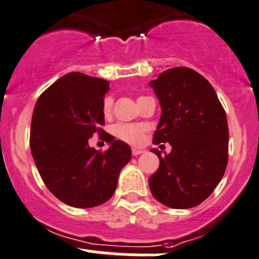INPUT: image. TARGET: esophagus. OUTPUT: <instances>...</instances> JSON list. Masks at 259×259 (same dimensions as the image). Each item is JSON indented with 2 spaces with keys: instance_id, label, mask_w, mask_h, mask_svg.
<instances>
[{
  "instance_id": "obj_1",
  "label": "esophagus",
  "mask_w": 259,
  "mask_h": 259,
  "mask_svg": "<svg viewBox=\"0 0 259 259\" xmlns=\"http://www.w3.org/2000/svg\"><path fill=\"white\" fill-rule=\"evenodd\" d=\"M145 152V150H143V148H138V147H133L132 148V155L133 156H138V155H141V153H143Z\"/></svg>"
}]
</instances>
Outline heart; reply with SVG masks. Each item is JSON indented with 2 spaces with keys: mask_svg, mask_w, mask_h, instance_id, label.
<instances>
[{
  "mask_svg": "<svg viewBox=\"0 0 259 259\" xmlns=\"http://www.w3.org/2000/svg\"><path fill=\"white\" fill-rule=\"evenodd\" d=\"M143 97H140L137 101H140ZM112 106H113V99L111 97H106L103 101V111L104 116H109L112 112ZM148 131V127L146 124H130V123H117L112 128V133L117 138L122 140L123 142L130 143V145H141L145 141L146 132Z\"/></svg>",
  "mask_w": 259,
  "mask_h": 259,
  "instance_id": "obj_1",
  "label": "heart"
}]
</instances>
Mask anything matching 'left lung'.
<instances>
[{
	"label": "left lung",
	"mask_w": 259,
	"mask_h": 259,
	"mask_svg": "<svg viewBox=\"0 0 259 259\" xmlns=\"http://www.w3.org/2000/svg\"><path fill=\"white\" fill-rule=\"evenodd\" d=\"M161 106L153 143L171 152H151L160 166L148 180L157 201L172 209L203 203L222 180L228 163L227 114L211 84L190 68H172L150 81Z\"/></svg>",
	"instance_id": "1"
}]
</instances>
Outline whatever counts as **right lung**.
<instances>
[{
    "instance_id": "1",
    "label": "right lung",
    "mask_w": 259,
    "mask_h": 259,
    "mask_svg": "<svg viewBox=\"0 0 259 259\" xmlns=\"http://www.w3.org/2000/svg\"><path fill=\"white\" fill-rule=\"evenodd\" d=\"M109 83L73 71L39 97L34 108L30 147L35 165L54 196L74 208H93L112 198L131 147L111 140L106 152L89 146L104 133L102 111Z\"/></svg>"
}]
</instances>
